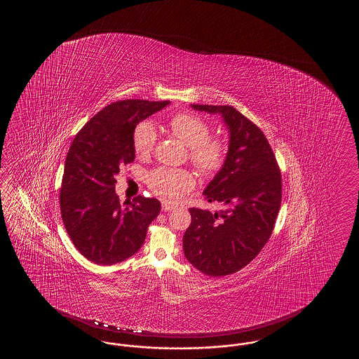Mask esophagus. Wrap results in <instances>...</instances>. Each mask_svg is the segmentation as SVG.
<instances>
[{
	"label": "esophagus",
	"mask_w": 359,
	"mask_h": 359,
	"mask_svg": "<svg viewBox=\"0 0 359 359\" xmlns=\"http://www.w3.org/2000/svg\"><path fill=\"white\" fill-rule=\"evenodd\" d=\"M161 209H163L164 212H172V210L175 209V205L169 204L167 201H163V203H161Z\"/></svg>",
	"instance_id": "1"
}]
</instances>
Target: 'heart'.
I'll use <instances>...</instances> for the list:
<instances>
[{
	"label": "heart",
	"mask_w": 359,
	"mask_h": 359,
	"mask_svg": "<svg viewBox=\"0 0 359 359\" xmlns=\"http://www.w3.org/2000/svg\"><path fill=\"white\" fill-rule=\"evenodd\" d=\"M169 130L189 147L190 161L198 172L212 175L221 168L226 158V145L217 137H210L209 124L200 116L177 114L169 121ZM158 132L150 121L137 124L133 132L135 151L140 156L153 153ZM150 189L165 200L176 203L186 192L192 190L195 180L183 169L158 168L147 177Z\"/></svg>",
	"instance_id": "1"
}]
</instances>
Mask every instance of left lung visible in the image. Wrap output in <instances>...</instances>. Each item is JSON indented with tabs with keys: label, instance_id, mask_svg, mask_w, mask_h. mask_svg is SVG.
<instances>
[{
	"label": "left lung",
	"instance_id": "1",
	"mask_svg": "<svg viewBox=\"0 0 359 359\" xmlns=\"http://www.w3.org/2000/svg\"><path fill=\"white\" fill-rule=\"evenodd\" d=\"M191 107L221 115L229 130V150L203 192L209 203H221L223 210L189 209L183 252L205 275H231L249 264L272 235L281 206V173L263 132L235 107Z\"/></svg>",
	"mask_w": 359,
	"mask_h": 359
}]
</instances>
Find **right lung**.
Listing matches in <instances>:
<instances>
[{
  "mask_svg": "<svg viewBox=\"0 0 359 359\" xmlns=\"http://www.w3.org/2000/svg\"><path fill=\"white\" fill-rule=\"evenodd\" d=\"M169 104L113 102L86 123L70 145L61 183V217L76 250L96 264L111 266L136 254L161 212L159 200L141 195L121 204L114 176L122 164L135 161L138 123Z\"/></svg>",
  "mask_w": 359,
  "mask_h": 359,
  "instance_id": "right-lung-1",
  "label": "right lung"
}]
</instances>
